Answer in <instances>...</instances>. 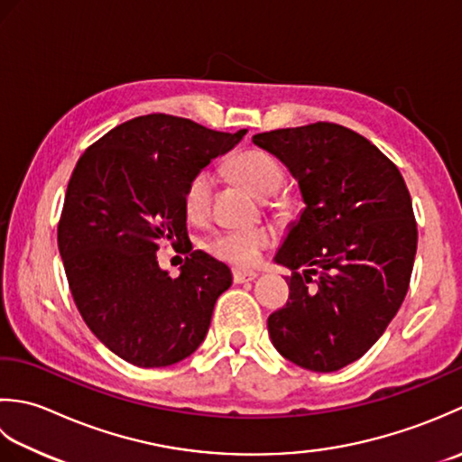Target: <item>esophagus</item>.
Returning a JSON list of instances; mask_svg holds the SVG:
<instances>
[{"mask_svg":"<svg viewBox=\"0 0 462 462\" xmlns=\"http://www.w3.org/2000/svg\"><path fill=\"white\" fill-rule=\"evenodd\" d=\"M257 279V273L255 271H241V269H235L233 271V283H249V281H255Z\"/></svg>","mask_w":462,"mask_h":462,"instance_id":"34e87169","label":"esophagus"}]
</instances>
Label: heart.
Instances as JSON below:
<instances>
[{
    "label": "heart",
    "mask_w": 462,
    "mask_h": 462,
    "mask_svg": "<svg viewBox=\"0 0 462 462\" xmlns=\"http://www.w3.org/2000/svg\"><path fill=\"white\" fill-rule=\"evenodd\" d=\"M229 171L257 195H273L283 185V167L267 152L257 147L241 149L229 159ZM215 193V175L209 169L195 171L183 191V209L191 221H203L211 211ZM277 207H283L279 201ZM271 231L265 227L223 231L207 243L211 255L237 269H249L259 261L261 253L271 245Z\"/></svg>",
    "instance_id": "b5f03b06"
}]
</instances>
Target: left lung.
Returning a JSON list of instances; mask_svg holds the SVG:
<instances>
[{"label": "left lung", "mask_w": 462, "mask_h": 462, "mask_svg": "<svg viewBox=\"0 0 462 462\" xmlns=\"http://www.w3.org/2000/svg\"><path fill=\"white\" fill-rule=\"evenodd\" d=\"M253 143L287 165L305 209L275 261L289 299L267 319L275 349L303 369H343L379 341L409 291L417 221L404 179L343 125L265 131Z\"/></svg>", "instance_id": "8db88e82"}]
</instances>
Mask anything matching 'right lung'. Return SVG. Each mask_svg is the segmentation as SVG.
<instances>
[{
	"instance_id": "add662e5",
	"label": "right lung",
	"mask_w": 462,
	"mask_h": 462,
	"mask_svg": "<svg viewBox=\"0 0 462 462\" xmlns=\"http://www.w3.org/2000/svg\"><path fill=\"white\" fill-rule=\"evenodd\" d=\"M245 134L152 113L111 129L75 165L58 225L60 255L83 321L124 361L175 365L209 331L215 300L231 287L229 267L193 251L171 280L154 253L191 245L185 185Z\"/></svg>"
}]
</instances>
